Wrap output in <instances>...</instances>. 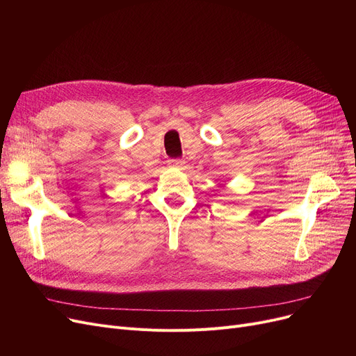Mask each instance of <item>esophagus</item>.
I'll use <instances>...</instances> for the list:
<instances>
[{"label": "esophagus", "mask_w": 356, "mask_h": 356, "mask_svg": "<svg viewBox=\"0 0 356 356\" xmlns=\"http://www.w3.org/2000/svg\"><path fill=\"white\" fill-rule=\"evenodd\" d=\"M168 164H170L172 167H181L184 164V160H181V159H172V160H168Z\"/></svg>", "instance_id": "obj_1"}]
</instances>
